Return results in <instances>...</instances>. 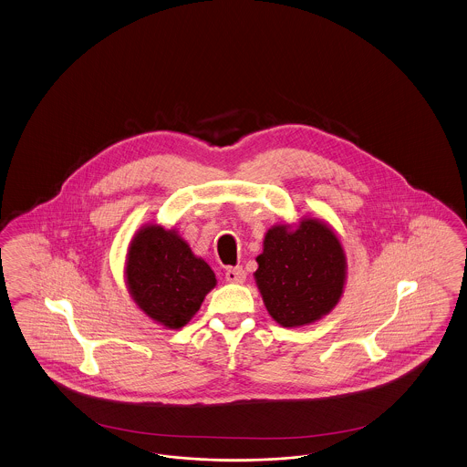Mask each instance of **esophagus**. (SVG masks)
Segmentation results:
<instances>
[{
    "mask_svg": "<svg viewBox=\"0 0 467 467\" xmlns=\"http://www.w3.org/2000/svg\"><path fill=\"white\" fill-rule=\"evenodd\" d=\"M246 278V273L243 271V267H229L225 271V281L229 283H236V285H242L243 281Z\"/></svg>",
    "mask_w": 467,
    "mask_h": 467,
    "instance_id": "1",
    "label": "esophagus"
}]
</instances>
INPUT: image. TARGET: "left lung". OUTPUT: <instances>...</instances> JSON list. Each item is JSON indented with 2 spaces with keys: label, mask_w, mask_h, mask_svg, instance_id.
<instances>
[{
  "label": "left lung",
  "mask_w": 467,
  "mask_h": 467,
  "mask_svg": "<svg viewBox=\"0 0 467 467\" xmlns=\"http://www.w3.org/2000/svg\"><path fill=\"white\" fill-rule=\"evenodd\" d=\"M254 278L278 325L299 328L334 311L344 294L348 259L334 227L317 217L267 229Z\"/></svg>",
  "instance_id": "left-lung-1"
}]
</instances>
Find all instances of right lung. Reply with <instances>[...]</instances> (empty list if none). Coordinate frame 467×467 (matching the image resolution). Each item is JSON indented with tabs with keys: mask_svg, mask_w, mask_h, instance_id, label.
<instances>
[{
	"mask_svg": "<svg viewBox=\"0 0 467 467\" xmlns=\"http://www.w3.org/2000/svg\"><path fill=\"white\" fill-rule=\"evenodd\" d=\"M125 283L137 307L168 330L186 327L217 278L175 227L144 224L131 238Z\"/></svg>",
	"mask_w": 467,
	"mask_h": 467,
	"instance_id": "add662e5",
	"label": "right lung"
}]
</instances>
